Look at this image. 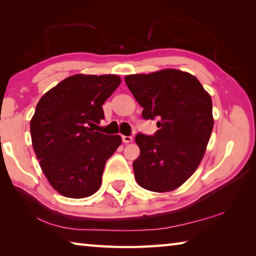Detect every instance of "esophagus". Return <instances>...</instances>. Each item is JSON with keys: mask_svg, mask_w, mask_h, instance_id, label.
<instances>
[{"mask_svg": "<svg viewBox=\"0 0 256 256\" xmlns=\"http://www.w3.org/2000/svg\"><path fill=\"white\" fill-rule=\"evenodd\" d=\"M122 140L124 144H130V142L133 141V138L132 136H122Z\"/></svg>", "mask_w": 256, "mask_h": 256, "instance_id": "34e87169", "label": "esophagus"}]
</instances>
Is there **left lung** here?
Listing matches in <instances>:
<instances>
[{"label": "left lung", "mask_w": 256, "mask_h": 256, "mask_svg": "<svg viewBox=\"0 0 256 256\" xmlns=\"http://www.w3.org/2000/svg\"><path fill=\"white\" fill-rule=\"evenodd\" d=\"M125 82L144 108V118L159 120L154 136H136L138 184L159 193L178 188L196 170L211 136L210 94L196 76L175 68L126 76Z\"/></svg>", "instance_id": "1"}]
</instances>
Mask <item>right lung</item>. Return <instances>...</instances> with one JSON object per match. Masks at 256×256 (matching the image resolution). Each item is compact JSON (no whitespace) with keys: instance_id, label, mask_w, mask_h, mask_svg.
<instances>
[{"instance_id":"obj_1","label":"right lung","mask_w":256,"mask_h":256,"mask_svg":"<svg viewBox=\"0 0 256 256\" xmlns=\"http://www.w3.org/2000/svg\"><path fill=\"white\" fill-rule=\"evenodd\" d=\"M120 84L115 74H76L38 102L30 120L32 146L47 180L63 196L86 198L100 188L105 164L122 138L94 128L104 120L102 106Z\"/></svg>"}]
</instances>
